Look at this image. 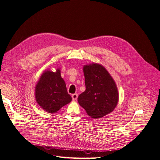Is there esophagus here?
<instances>
[{
  "label": "esophagus",
  "instance_id": "1",
  "mask_svg": "<svg viewBox=\"0 0 160 160\" xmlns=\"http://www.w3.org/2000/svg\"><path fill=\"white\" fill-rule=\"evenodd\" d=\"M72 100L73 101H76V100L77 99V98H78V93H74L72 95Z\"/></svg>",
  "mask_w": 160,
  "mask_h": 160
}]
</instances>
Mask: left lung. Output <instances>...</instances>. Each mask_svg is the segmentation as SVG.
Listing matches in <instances>:
<instances>
[{
	"instance_id": "obj_1",
	"label": "left lung",
	"mask_w": 160,
	"mask_h": 160,
	"mask_svg": "<svg viewBox=\"0 0 160 160\" xmlns=\"http://www.w3.org/2000/svg\"><path fill=\"white\" fill-rule=\"evenodd\" d=\"M86 90L78 98L79 104L88 115L99 119L113 111L119 99L113 79L106 69L98 64L84 67Z\"/></svg>"
}]
</instances>
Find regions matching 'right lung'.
<instances>
[{"label": "right lung", "instance_id": "right-lung-1", "mask_svg": "<svg viewBox=\"0 0 160 160\" xmlns=\"http://www.w3.org/2000/svg\"><path fill=\"white\" fill-rule=\"evenodd\" d=\"M35 98L41 108L50 113L71 102L72 98L68 93L60 70L55 72L48 70L41 75L35 87Z\"/></svg>", "mask_w": 160, "mask_h": 160}]
</instances>
